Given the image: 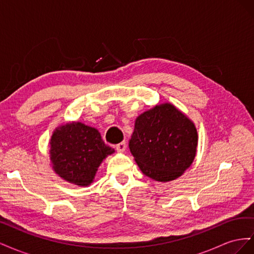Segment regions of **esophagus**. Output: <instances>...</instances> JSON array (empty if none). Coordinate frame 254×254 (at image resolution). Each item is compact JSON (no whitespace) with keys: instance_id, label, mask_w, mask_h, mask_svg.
Returning <instances> with one entry per match:
<instances>
[{"instance_id":"esophagus-1","label":"esophagus","mask_w":254,"mask_h":254,"mask_svg":"<svg viewBox=\"0 0 254 254\" xmlns=\"http://www.w3.org/2000/svg\"><path fill=\"white\" fill-rule=\"evenodd\" d=\"M115 148H117V150L119 152H124L125 149H126V143L125 142H122L120 144H118L117 146H115Z\"/></svg>"}]
</instances>
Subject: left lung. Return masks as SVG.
Segmentation results:
<instances>
[{"mask_svg":"<svg viewBox=\"0 0 254 254\" xmlns=\"http://www.w3.org/2000/svg\"><path fill=\"white\" fill-rule=\"evenodd\" d=\"M197 143L191 121L175 106L162 104L137 117L129 148L145 176L166 182L193 163Z\"/></svg>","mask_w":254,"mask_h":254,"instance_id":"obj_1","label":"left lung"}]
</instances>
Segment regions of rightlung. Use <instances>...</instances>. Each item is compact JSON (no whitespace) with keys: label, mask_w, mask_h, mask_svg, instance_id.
<instances>
[{"label":"right lung","mask_w":254,"mask_h":254,"mask_svg":"<svg viewBox=\"0 0 254 254\" xmlns=\"http://www.w3.org/2000/svg\"><path fill=\"white\" fill-rule=\"evenodd\" d=\"M50 144L54 171L79 187L89 186L102 161L114 152L95 128L78 122L58 127Z\"/></svg>","instance_id":"1"}]
</instances>
